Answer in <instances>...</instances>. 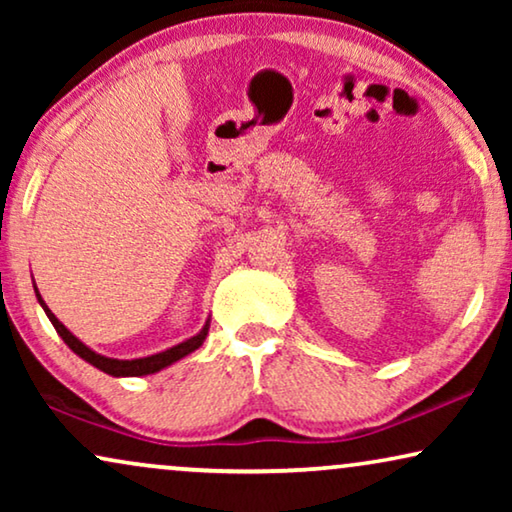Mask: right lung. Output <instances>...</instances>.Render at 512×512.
<instances>
[{
    "instance_id": "1",
    "label": "right lung",
    "mask_w": 512,
    "mask_h": 512,
    "mask_svg": "<svg viewBox=\"0 0 512 512\" xmlns=\"http://www.w3.org/2000/svg\"><path fill=\"white\" fill-rule=\"evenodd\" d=\"M37 296H39V291H37ZM39 303H41V307H44V310H46L48 319H51V324L55 326V331H58V333L62 335V340L67 342V345H69V349H72V352L79 354L83 361L93 363L95 368H100V370H104V373H109V375H114V377H139V375H151V373H158L160 368L170 366V363L179 361L181 356L191 354L193 349H198V347L202 345V340L207 338V331H209V324H205V328H202V331H200L198 335H193L191 340L181 342V345H177V347L167 349V352H160V354L146 356V359L118 361V359H107V356L95 354L93 349H88L86 345H83V342H81L79 338H74V335L69 333L67 328L62 326L58 319H55V314H53L51 310H48L44 300H41V296H39Z\"/></svg>"
}]
</instances>
